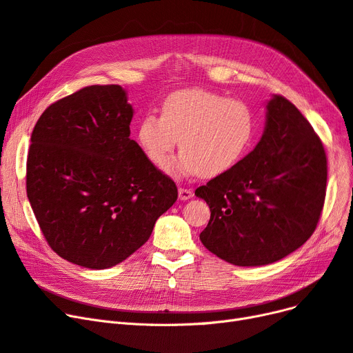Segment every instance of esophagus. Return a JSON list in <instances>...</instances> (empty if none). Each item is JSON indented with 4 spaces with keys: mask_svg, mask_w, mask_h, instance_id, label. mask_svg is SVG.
Listing matches in <instances>:
<instances>
[{
    "mask_svg": "<svg viewBox=\"0 0 353 353\" xmlns=\"http://www.w3.org/2000/svg\"><path fill=\"white\" fill-rule=\"evenodd\" d=\"M178 194H179V200H184V201L194 196L192 191L190 188H182V187L178 188Z\"/></svg>",
    "mask_w": 353,
    "mask_h": 353,
    "instance_id": "obj_1",
    "label": "esophagus"
}]
</instances>
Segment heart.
<instances>
[{
	"label": "heart",
	"mask_w": 353,
	"mask_h": 353,
	"mask_svg": "<svg viewBox=\"0 0 353 353\" xmlns=\"http://www.w3.org/2000/svg\"><path fill=\"white\" fill-rule=\"evenodd\" d=\"M257 131L252 108L239 99L203 89L171 93L162 117L145 114L137 141L148 159L163 169L179 143L182 149L166 171L174 178L221 175L245 156Z\"/></svg>",
	"instance_id": "b5f03b06"
}]
</instances>
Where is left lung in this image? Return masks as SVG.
<instances>
[{"instance_id":"left-lung-1","label":"left lung","mask_w":353,"mask_h":353,"mask_svg":"<svg viewBox=\"0 0 353 353\" xmlns=\"http://www.w3.org/2000/svg\"><path fill=\"white\" fill-rule=\"evenodd\" d=\"M254 150L196 190L210 208L203 245L230 264L282 260L312 235L325 199L327 157L320 137L283 96L267 102Z\"/></svg>"}]
</instances>
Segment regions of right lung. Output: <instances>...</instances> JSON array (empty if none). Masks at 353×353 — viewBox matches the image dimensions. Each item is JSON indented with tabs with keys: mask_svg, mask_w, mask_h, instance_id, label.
<instances>
[{
	"mask_svg": "<svg viewBox=\"0 0 353 353\" xmlns=\"http://www.w3.org/2000/svg\"><path fill=\"white\" fill-rule=\"evenodd\" d=\"M132 114L123 88L94 84L48 106L32 132V210L50 247L86 269L130 257L178 199L175 182L130 139Z\"/></svg>",
	"mask_w": 353,
	"mask_h": 353,
	"instance_id": "add662e5",
	"label": "right lung"
}]
</instances>
